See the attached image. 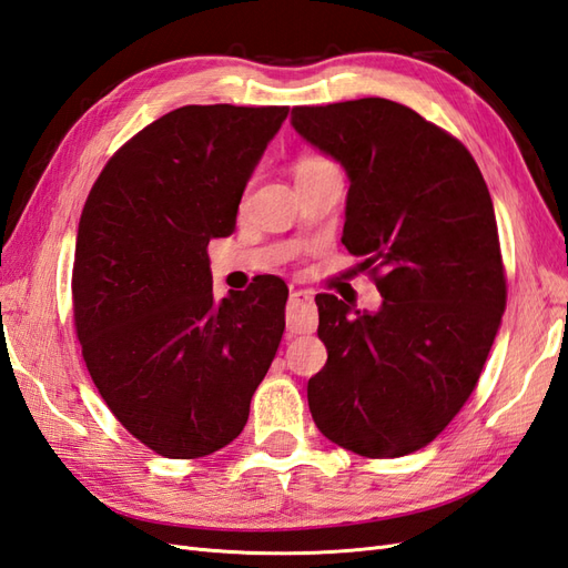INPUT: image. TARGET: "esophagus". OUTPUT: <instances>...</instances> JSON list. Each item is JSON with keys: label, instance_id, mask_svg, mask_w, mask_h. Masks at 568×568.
I'll return each instance as SVG.
<instances>
[{"label": "esophagus", "instance_id": "1", "mask_svg": "<svg viewBox=\"0 0 568 568\" xmlns=\"http://www.w3.org/2000/svg\"><path fill=\"white\" fill-rule=\"evenodd\" d=\"M315 327V313H313V294L311 292H294L288 296L286 306V329L294 332H313Z\"/></svg>", "mask_w": 568, "mask_h": 568}]
</instances>
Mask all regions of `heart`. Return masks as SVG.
Listing matches in <instances>:
<instances>
[{
    "label": "heart",
    "instance_id": "heart-1",
    "mask_svg": "<svg viewBox=\"0 0 568 568\" xmlns=\"http://www.w3.org/2000/svg\"><path fill=\"white\" fill-rule=\"evenodd\" d=\"M321 165H327V161H325V159H315V156L301 159V161L296 163V175H298V173H306V171H313V169H321Z\"/></svg>",
    "mask_w": 568,
    "mask_h": 568
}]
</instances>
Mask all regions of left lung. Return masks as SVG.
<instances>
[{
	"label": "left lung",
	"instance_id": "1",
	"mask_svg": "<svg viewBox=\"0 0 568 568\" xmlns=\"http://www.w3.org/2000/svg\"><path fill=\"white\" fill-rule=\"evenodd\" d=\"M294 130L349 178L342 243L371 270L376 313L317 294L327 364L315 426L364 458L432 444L473 395L506 308L494 204L473 154L388 99L292 110Z\"/></svg>",
	"mask_w": 568,
	"mask_h": 568
}]
</instances>
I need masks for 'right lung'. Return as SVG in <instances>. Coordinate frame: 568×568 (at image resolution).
<instances>
[{
    "mask_svg": "<svg viewBox=\"0 0 568 568\" xmlns=\"http://www.w3.org/2000/svg\"><path fill=\"white\" fill-rule=\"evenodd\" d=\"M286 115V105L171 110L115 151L81 212V354L115 419L163 458L229 446L282 342L286 284L265 274L216 301L206 245L236 229Z\"/></svg>",
    "mask_w": 568,
    "mask_h": 568,
    "instance_id": "add662e5",
    "label": "right lung"
}]
</instances>
